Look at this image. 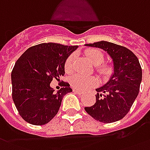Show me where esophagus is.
<instances>
[{"label":"esophagus","instance_id":"34e87169","mask_svg":"<svg viewBox=\"0 0 150 150\" xmlns=\"http://www.w3.org/2000/svg\"><path fill=\"white\" fill-rule=\"evenodd\" d=\"M73 91H74V93H77V94H80V95L82 94V92H81V91H80V90H78V89H75V88H74Z\"/></svg>","mask_w":150,"mask_h":150}]
</instances>
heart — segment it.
<instances>
[{"mask_svg": "<svg viewBox=\"0 0 150 150\" xmlns=\"http://www.w3.org/2000/svg\"><path fill=\"white\" fill-rule=\"evenodd\" d=\"M86 55L91 62L95 65V70L103 77H109L112 75L113 72V66L110 63H105V55L100 50L98 49H88L86 51ZM75 59L74 54H71L68 57L64 62V70L66 73H70L73 70L74 62ZM70 85L74 88L79 90H86L87 88H91L97 86L98 80L93 76H84L81 74H75L71 76Z\"/></svg>", "mask_w": 150, "mask_h": 150, "instance_id": "1", "label": "heart"}]
</instances>
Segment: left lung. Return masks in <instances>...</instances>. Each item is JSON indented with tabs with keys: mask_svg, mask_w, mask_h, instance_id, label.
Wrapping results in <instances>:
<instances>
[{
	"mask_svg": "<svg viewBox=\"0 0 150 150\" xmlns=\"http://www.w3.org/2000/svg\"><path fill=\"white\" fill-rule=\"evenodd\" d=\"M86 45L106 51L112 59L114 74L105 85L96 89V102L92 106L85 107V110L103 123L119 121L130 110L139 93L142 78L139 61L132 51L117 44L101 40Z\"/></svg>",
	"mask_w": 150,
	"mask_h": 150,
	"instance_id": "obj_1",
	"label": "left lung"
}]
</instances>
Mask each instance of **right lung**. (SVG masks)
<instances>
[{"instance_id": "obj_1", "label": "right lung", "mask_w": 150, "mask_h": 150, "mask_svg": "<svg viewBox=\"0 0 150 150\" xmlns=\"http://www.w3.org/2000/svg\"><path fill=\"white\" fill-rule=\"evenodd\" d=\"M76 48L41 43L29 48L18 58L11 74L12 96L20 116L28 123L50 122L58 112L64 95L72 92L69 84L63 82V88L54 93L50 83L64 76V62Z\"/></svg>"}]
</instances>
